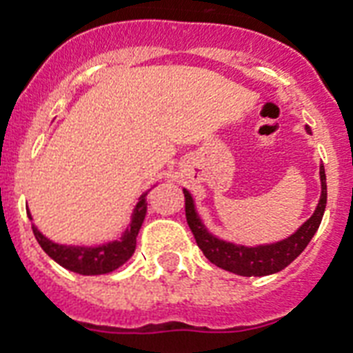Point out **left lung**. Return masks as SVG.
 I'll return each instance as SVG.
<instances>
[{
  "instance_id": "8db88e82",
  "label": "left lung",
  "mask_w": 353,
  "mask_h": 353,
  "mask_svg": "<svg viewBox=\"0 0 353 353\" xmlns=\"http://www.w3.org/2000/svg\"><path fill=\"white\" fill-rule=\"evenodd\" d=\"M321 183H323V194H321V201H319L317 209H315L312 218L295 234H291L290 238H285L282 241H276V243H271V245L243 247L218 240L216 236L207 232L203 223L199 221L196 209H194L192 196L187 190H183L187 223L190 227V231H192L194 238H196V243H198L199 249L218 268L241 274V276H263V274L276 273L280 269L288 268L306 249V245L310 243L313 234L317 232L319 225H321L324 209H326V174H324V166H321Z\"/></svg>"
}]
</instances>
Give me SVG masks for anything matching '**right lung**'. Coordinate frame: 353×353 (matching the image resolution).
I'll use <instances>...</instances> for the list:
<instances>
[{"label":"right lung","instance_id":"1","mask_svg":"<svg viewBox=\"0 0 353 353\" xmlns=\"http://www.w3.org/2000/svg\"><path fill=\"white\" fill-rule=\"evenodd\" d=\"M146 194L141 196L135 212H133L132 223L126 229L121 240H115L112 243L99 247H71V245H58L54 241L47 240L34 225L36 240L41 245V249L49 254L57 263L62 268L73 271L79 274H106L121 268L122 263L128 262L132 258L135 245H137L139 229L143 225L144 216H146ZM30 218V214H29Z\"/></svg>","mask_w":353,"mask_h":353}]
</instances>
